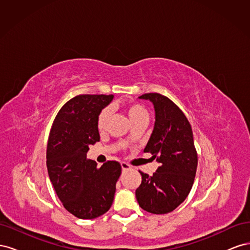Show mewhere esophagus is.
<instances>
[{
  "label": "esophagus",
  "instance_id": "esophagus-1",
  "mask_svg": "<svg viewBox=\"0 0 250 250\" xmlns=\"http://www.w3.org/2000/svg\"><path fill=\"white\" fill-rule=\"evenodd\" d=\"M121 167H122L123 171H128V170H131V167L128 164L126 163H121Z\"/></svg>",
  "mask_w": 250,
  "mask_h": 250
}]
</instances>
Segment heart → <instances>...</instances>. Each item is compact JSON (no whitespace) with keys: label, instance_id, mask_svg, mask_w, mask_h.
<instances>
[{"label":"heart","instance_id":"b5f03b06","mask_svg":"<svg viewBox=\"0 0 250 250\" xmlns=\"http://www.w3.org/2000/svg\"><path fill=\"white\" fill-rule=\"evenodd\" d=\"M126 112L132 124L138 123L140 121H148V111L143 105L139 103H129L126 105ZM110 115L109 108H104L100 111L97 119V127L100 131L104 130L107 124V120Z\"/></svg>","mask_w":250,"mask_h":250}]
</instances>
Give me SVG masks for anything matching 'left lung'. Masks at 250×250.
Instances as JSON below:
<instances>
[{
    "mask_svg": "<svg viewBox=\"0 0 250 250\" xmlns=\"http://www.w3.org/2000/svg\"><path fill=\"white\" fill-rule=\"evenodd\" d=\"M139 98L149 100L155 111L154 128L144 152L152 154L161 166L151 176L140 172L142 184L135 197L144 210L167 214L185 201L194 184L198 160L192 128L169 98L157 93Z\"/></svg>",
    "mask_w": 250,
    "mask_h": 250,
    "instance_id": "left-lung-1",
    "label": "left lung"
}]
</instances>
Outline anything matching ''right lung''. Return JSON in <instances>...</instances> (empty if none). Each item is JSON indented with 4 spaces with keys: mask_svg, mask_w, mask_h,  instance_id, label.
<instances>
[{
    "mask_svg": "<svg viewBox=\"0 0 250 250\" xmlns=\"http://www.w3.org/2000/svg\"><path fill=\"white\" fill-rule=\"evenodd\" d=\"M112 95H80L66 102L53 122L47 147L51 183L67 211L94 219L110 208L121 165L108 161L100 168L87 160L88 146L100 141L97 119Z\"/></svg>",
    "mask_w": 250,
    "mask_h": 250,
    "instance_id": "add662e5",
    "label": "right lung"
}]
</instances>
